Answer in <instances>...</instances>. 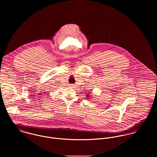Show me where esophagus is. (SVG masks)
Here are the masks:
<instances>
[{
	"mask_svg": "<svg viewBox=\"0 0 157 157\" xmlns=\"http://www.w3.org/2000/svg\"><path fill=\"white\" fill-rule=\"evenodd\" d=\"M69 86H70V87H71V88H72V87H73V86H74V85H72V84H71V85H69Z\"/></svg>",
	"mask_w": 157,
	"mask_h": 157,
	"instance_id": "34e87169",
	"label": "esophagus"
}]
</instances>
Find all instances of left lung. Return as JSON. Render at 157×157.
Instances as JSON below:
<instances>
[{
    "mask_svg": "<svg viewBox=\"0 0 157 157\" xmlns=\"http://www.w3.org/2000/svg\"><path fill=\"white\" fill-rule=\"evenodd\" d=\"M87 97H89V96H87Z\"/></svg>",
    "mask_w": 157,
    "mask_h": 157,
    "instance_id": "1",
    "label": "left lung"
}]
</instances>
